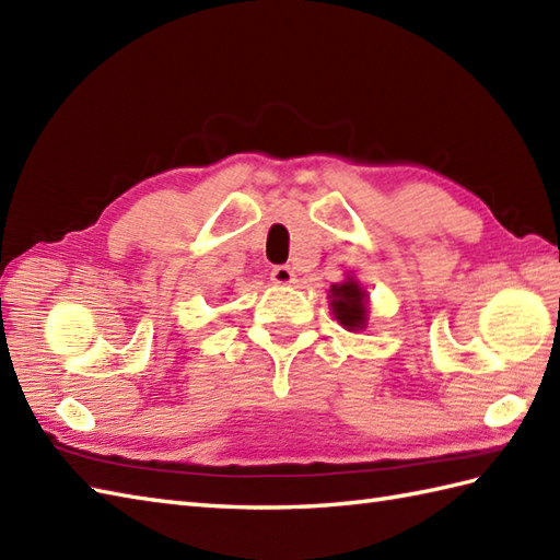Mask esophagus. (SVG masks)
<instances>
[{
  "label": "esophagus",
  "mask_w": 560,
  "mask_h": 560,
  "mask_svg": "<svg viewBox=\"0 0 560 560\" xmlns=\"http://www.w3.org/2000/svg\"><path fill=\"white\" fill-rule=\"evenodd\" d=\"M271 281L279 283V287H291L295 281V271L289 265H279L271 269Z\"/></svg>",
  "instance_id": "34e87169"
}]
</instances>
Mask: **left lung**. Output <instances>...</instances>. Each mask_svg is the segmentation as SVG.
<instances>
[{
	"label": "left lung",
	"instance_id": "left-lung-1",
	"mask_svg": "<svg viewBox=\"0 0 560 560\" xmlns=\"http://www.w3.org/2000/svg\"><path fill=\"white\" fill-rule=\"evenodd\" d=\"M329 299H331V313L339 319L341 327H347L349 331H359L368 323V295L363 287L353 277H349L343 283H335L329 289Z\"/></svg>",
	"mask_w": 560,
	"mask_h": 560
}]
</instances>
